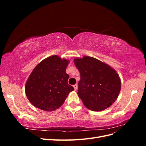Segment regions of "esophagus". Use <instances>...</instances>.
Segmentation results:
<instances>
[{"label": "esophagus", "instance_id": "1", "mask_svg": "<svg viewBox=\"0 0 146 146\" xmlns=\"http://www.w3.org/2000/svg\"><path fill=\"white\" fill-rule=\"evenodd\" d=\"M73 87H74V88L75 91H77V88H78L77 84H76V85H74L73 86Z\"/></svg>", "mask_w": 146, "mask_h": 146}]
</instances>
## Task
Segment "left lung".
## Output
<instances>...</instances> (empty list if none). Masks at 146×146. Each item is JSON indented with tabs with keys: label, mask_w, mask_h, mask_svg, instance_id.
Wrapping results in <instances>:
<instances>
[{
	"label": "left lung",
	"mask_w": 146,
	"mask_h": 146,
	"mask_svg": "<svg viewBox=\"0 0 146 146\" xmlns=\"http://www.w3.org/2000/svg\"><path fill=\"white\" fill-rule=\"evenodd\" d=\"M80 74L78 96L90 110L100 111L111 106L117 99L121 82L111 66L93 57L85 56L74 59Z\"/></svg>",
	"instance_id": "8db88e82"
}]
</instances>
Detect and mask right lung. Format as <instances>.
Returning a JSON list of instances; mask_svg holds the SVG:
<instances>
[{"mask_svg":"<svg viewBox=\"0 0 146 146\" xmlns=\"http://www.w3.org/2000/svg\"><path fill=\"white\" fill-rule=\"evenodd\" d=\"M69 60L53 55L41 61L30 75L25 91L35 107L51 111L63 104L69 92L74 90L68 85L66 69Z\"/></svg>","mask_w":146,"mask_h":146,"instance_id":"obj_1","label":"right lung"}]
</instances>
